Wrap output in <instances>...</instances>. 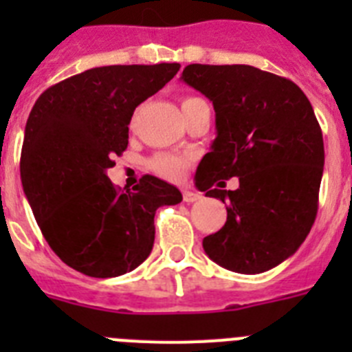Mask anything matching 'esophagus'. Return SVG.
Segmentation results:
<instances>
[{
  "mask_svg": "<svg viewBox=\"0 0 352 352\" xmlns=\"http://www.w3.org/2000/svg\"><path fill=\"white\" fill-rule=\"evenodd\" d=\"M201 199V194L199 192H192V190H183V201L185 203H195V201H199Z\"/></svg>",
  "mask_w": 352,
  "mask_h": 352,
  "instance_id": "esophagus-1",
  "label": "esophagus"
}]
</instances>
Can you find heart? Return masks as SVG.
<instances>
[{
  "mask_svg": "<svg viewBox=\"0 0 352 352\" xmlns=\"http://www.w3.org/2000/svg\"><path fill=\"white\" fill-rule=\"evenodd\" d=\"M197 102H203L197 96H185L182 100V109H188L190 105L197 104ZM190 164V158L183 157V155H174V153H160L155 155L151 160H149V169L153 170L155 174L162 176V178L170 179V182H178L185 176V170Z\"/></svg>",
  "mask_w": 352,
  "mask_h": 352,
  "instance_id": "heart-1",
  "label": "heart"
}]
</instances>
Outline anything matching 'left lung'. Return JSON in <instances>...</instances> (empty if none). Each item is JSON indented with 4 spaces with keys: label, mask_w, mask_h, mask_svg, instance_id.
Segmentation results:
<instances>
[{
    "label": "left lung",
    "mask_w": 352,
    "mask_h": 352,
    "mask_svg": "<svg viewBox=\"0 0 352 352\" xmlns=\"http://www.w3.org/2000/svg\"><path fill=\"white\" fill-rule=\"evenodd\" d=\"M182 79L214 109L195 185L227 204V220L204 252L231 272H268L300 248L319 208L324 142L312 105L292 80L250 65H188ZM231 177L236 191L214 188Z\"/></svg>",
    "instance_id": "obj_1"
}]
</instances>
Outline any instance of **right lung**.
Listing matches in <instances>:
<instances>
[{
    "mask_svg": "<svg viewBox=\"0 0 352 352\" xmlns=\"http://www.w3.org/2000/svg\"><path fill=\"white\" fill-rule=\"evenodd\" d=\"M178 70L179 63L91 68L45 89L31 109L24 194L45 241L70 268L95 278L132 272L151 254L155 211L182 203V192L155 176L121 190L105 174L129 146L135 107Z\"/></svg>",
    "mask_w": 352,
    "mask_h": 352,
    "instance_id": "1",
    "label": "right lung"
}]
</instances>
